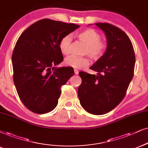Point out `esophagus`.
Segmentation results:
<instances>
[{
    "mask_svg": "<svg viewBox=\"0 0 148 148\" xmlns=\"http://www.w3.org/2000/svg\"><path fill=\"white\" fill-rule=\"evenodd\" d=\"M78 70H76V69H75V70H74V74H78Z\"/></svg>",
    "mask_w": 148,
    "mask_h": 148,
    "instance_id": "obj_1",
    "label": "esophagus"
}]
</instances>
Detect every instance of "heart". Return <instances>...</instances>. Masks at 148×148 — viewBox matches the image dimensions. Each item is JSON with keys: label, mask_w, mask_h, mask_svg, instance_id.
<instances>
[{"label": "heart", "mask_w": 148, "mask_h": 148, "mask_svg": "<svg viewBox=\"0 0 148 148\" xmlns=\"http://www.w3.org/2000/svg\"><path fill=\"white\" fill-rule=\"evenodd\" d=\"M77 37L80 42L86 44L83 51L84 55H89L93 60H98L104 55L107 45L104 41L100 40L101 35L96 30L86 29L78 33ZM72 42V37L70 34L65 35L61 39L59 46L63 55H68L70 54ZM65 64L71 68L80 69L88 66L89 61L87 57L72 55L65 58Z\"/></svg>", "instance_id": "1"}]
</instances>
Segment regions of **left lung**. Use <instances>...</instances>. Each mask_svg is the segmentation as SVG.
<instances>
[{
    "mask_svg": "<svg viewBox=\"0 0 148 148\" xmlns=\"http://www.w3.org/2000/svg\"><path fill=\"white\" fill-rule=\"evenodd\" d=\"M106 35L104 55L90 69L97 75L80 72L78 89L81 106L93 115H103L121 102L134 75L135 55L132 42L122 30L108 23H96Z\"/></svg>",
    "mask_w": 148,
    "mask_h": 148,
    "instance_id": "obj_1",
    "label": "left lung"
}]
</instances>
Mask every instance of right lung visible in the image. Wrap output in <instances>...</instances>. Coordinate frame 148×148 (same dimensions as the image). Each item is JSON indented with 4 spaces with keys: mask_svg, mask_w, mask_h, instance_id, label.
Returning a JSON list of instances; mask_svg holds the SVG:
<instances>
[{
    "mask_svg": "<svg viewBox=\"0 0 148 148\" xmlns=\"http://www.w3.org/2000/svg\"><path fill=\"white\" fill-rule=\"evenodd\" d=\"M79 27L50 19L35 22L22 33L12 54L14 82L22 102L33 113L57 106L61 87L74 75L71 67L56 68L63 60L59 42Z\"/></svg>",
    "mask_w": 148,
    "mask_h": 148,
    "instance_id": "add662e5",
    "label": "right lung"
}]
</instances>
